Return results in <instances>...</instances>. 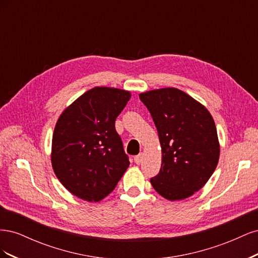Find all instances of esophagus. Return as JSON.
I'll list each match as a JSON object with an SVG mask.
<instances>
[{
    "instance_id": "obj_1",
    "label": "esophagus",
    "mask_w": 258,
    "mask_h": 258,
    "mask_svg": "<svg viewBox=\"0 0 258 258\" xmlns=\"http://www.w3.org/2000/svg\"><path fill=\"white\" fill-rule=\"evenodd\" d=\"M142 160H143V154L142 153L137 155L136 157H135V162L137 163V165H140V163L142 162Z\"/></svg>"
}]
</instances>
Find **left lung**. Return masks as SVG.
Wrapping results in <instances>:
<instances>
[{
	"instance_id": "8db88e82",
	"label": "left lung",
	"mask_w": 258,
	"mask_h": 258,
	"mask_svg": "<svg viewBox=\"0 0 258 258\" xmlns=\"http://www.w3.org/2000/svg\"><path fill=\"white\" fill-rule=\"evenodd\" d=\"M161 145V168L151 178L154 189L168 200L190 197L205 186L220 158V144L207 108L176 88L143 92Z\"/></svg>"
}]
</instances>
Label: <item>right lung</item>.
Listing matches in <instances>:
<instances>
[{
  "mask_svg": "<svg viewBox=\"0 0 258 258\" xmlns=\"http://www.w3.org/2000/svg\"><path fill=\"white\" fill-rule=\"evenodd\" d=\"M130 98L126 90L95 87L60 115L52 136L51 165L61 184L76 197L102 200L129 167L115 120Z\"/></svg>",
  "mask_w": 258,
  "mask_h": 258,
  "instance_id": "obj_1",
  "label": "right lung"
}]
</instances>
